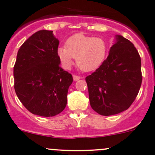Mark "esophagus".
Segmentation results:
<instances>
[{
	"label": "esophagus",
	"instance_id": "34e87169",
	"mask_svg": "<svg viewBox=\"0 0 155 155\" xmlns=\"http://www.w3.org/2000/svg\"><path fill=\"white\" fill-rule=\"evenodd\" d=\"M73 80L74 81H78L80 79V77H79V76H76V75H73Z\"/></svg>",
	"mask_w": 155,
	"mask_h": 155
}]
</instances>
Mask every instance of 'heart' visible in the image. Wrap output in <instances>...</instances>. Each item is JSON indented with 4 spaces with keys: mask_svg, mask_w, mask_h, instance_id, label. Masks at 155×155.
Returning a JSON list of instances; mask_svg holds the SVG:
<instances>
[{
    "mask_svg": "<svg viewBox=\"0 0 155 155\" xmlns=\"http://www.w3.org/2000/svg\"><path fill=\"white\" fill-rule=\"evenodd\" d=\"M108 46L102 37L76 34L67 40L65 47L58 48L57 54L62 66L69 69L76 58V64L83 71H92L101 67L107 55Z\"/></svg>",
    "mask_w": 155,
    "mask_h": 155,
    "instance_id": "1",
    "label": "heart"
}]
</instances>
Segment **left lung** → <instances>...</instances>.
Segmentation results:
<instances>
[{"instance_id":"8db88e82","label":"left lung","mask_w":155,"mask_h":155,"mask_svg":"<svg viewBox=\"0 0 155 155\" xmlns=\"http://www.w3.org/2000/svg\"><path fill=\"white\" fill-rule=\"evenodd\" d=\"M142 79L138 51L130 40L116 35L107 58L85 78L91 107L105 116L127 110L138 94Z\"/></svg>"}]
</instances>
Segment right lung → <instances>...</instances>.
Listing matches in <instances>:
<instances>
[{
  "instance_id": "add662e5",
  "label": "right lung",
  "mask_w": 155,
  "mask_h": 155,
  "mask_svg": "<svg viewBox=\"0 0 155 155\" xmlns=\"http://www.w3.org/2000/svg\"><path fill=\"white\" fill-rule=\"evenodd\" d=\"M58 44L52 31L42 30L31 36L17 53L14 88L21 104L34 115L54 116L66 107L73 76L60 67Z\"/></svg>"
}]
</instances>
